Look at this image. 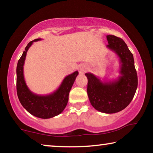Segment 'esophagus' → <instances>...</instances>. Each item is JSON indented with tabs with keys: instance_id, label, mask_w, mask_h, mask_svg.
I'll use <instances>...</instances> for the list:
<instances>
[{
	"instance_id": "34e87169",
	"label": "esophagus",
	"mask_w": 153,
	"mask_h": 153,
	"mask_svg": "<svg viewBox=\"0 0 153 153\" xmlns=\"http://www.w3.org/2000/svg\"><path fill=\"white\" fill-rule=\"evenodd\" d=\"M86 69H87V67H86V65L84 64V63L79 65V67H78V71H79V74L84 73V72L86 71Z\"/></svg>"
}]
</instances>
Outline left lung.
Here are the masks:
<instances>
[{
  "label": "left lung",
  "instance_id": "1",
  "mask_svg": "<svg viewBox=\"0 0 153 153\" xmlns=\"http://www.w3.org/2000/svg\"><path fill=\"white\" fill-rule=\"evenodd\" d=\"M107 47L120 59V74L117 79H105L92 73H86L87 93L96 110L111 114L122 111L132 100L138 86V76L132 53L120 38L107 35Z\"/></svg>",
  "mask_w": 153,
  "mask_h": 153
}]
</instances>
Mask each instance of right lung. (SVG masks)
I'll use <instances>...</instances> for the list:
<instances>
[{
  "mask_svg": "<svg viewBox=\"0 0 153 153\" xmlns=\"http://www.w3.org/2000/svg\"><path fill=\"white\" fill-rule=\"evenodd\" d=\"M38 38L27 44L17 65V93L21 104L30 114L41 119H49L59 115L67 106L69 94L78 75L76 71L65 77L55 92L46 95H39L31 91L24 79V65L27 52L33 42L41 40Z\"/></svg>",
  "mask_w": 153,
  "mask_h": 153,
  "instance_id": "right-lung-1",
  "label": "right lung"
}]
</instances>
